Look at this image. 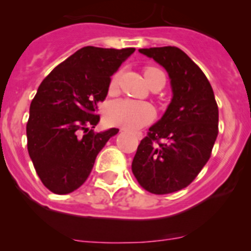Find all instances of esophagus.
<instances>
[{
  "instance_id": "obj_1",
  "label": "esophagus",
  "mask_w": 251,
  "mask_h": 251,
  "mask_svg": "<svg viewBox=\"0 0 251 251\" xmlns=\"http://www.w3.org/2000/svg\"><path fill=\"white\" fill-rule=\"evenodd\" d=\"M120 131H123V128H121ZM137 138H138V140H141V138H142V133H138V135H137Z\"/></svg>"
}]
</instances>
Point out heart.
<instances>
[{
	"label": "heart",
	"instance_id": "1",
	"mask_svg": "<svg viewBox=\"0 0 251 251\" xmlns=\"http://www.w3.org/2000/svg\"><path fill=\"white\" fill-rule=\"evenodd\" d=\"M144 75L148 82L151 83L158 76L164 75V73L158 68L149 67L144 70ZM119 77H120V72L116 73L111 78L110 90H115ZM154 118H155V111L151 104L140 102V100H126V98L113 100L105 109V119L108 123L111 125L128 128V130H137L153 121Z\"/></svg>",
	"mask_w": 251,
	"mask_h": 251
}]
</instances>
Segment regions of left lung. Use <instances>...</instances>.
Masks as SVG:
<instances>
[{"instance_id":"1","label":"left lung","mask_w":251,"mask_h":251,"mask_svg":"<svg viewBox=\"0 0 251 251\" xmlns=\"http://www.w3.org/2000/svg\"><path fill=\"white\" fill-rule=\"evenodd\" d=\"M168 72L173 100L149 128L132 161L142 188L153 194L181 191L194 181L211 156L219 133V108L201 68L175 46L142 48Z\"/></svg>"}]
</instances>
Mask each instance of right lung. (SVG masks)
<instances>
[{
  "mask_svg": "<svg viewBox=\"0 0 251 251\" xmlns=\"http://www.w3.org/2000/svg\"><path fill=\"white\" fill-rule=\"evenodd\" d=\"M135 48L86 46L54 68L39 86L26 124L27 151L46 188L68 194L82 186L98 153L118 128L95 132L98 103L110 76Z\"/></svg>",
  "mask_w": 251,
  "mask_h": 251,
  "instance_id": "1",
  "label": "right lung"
}]
</instances>
